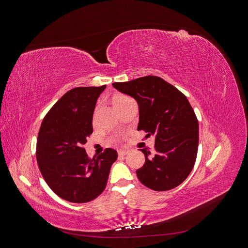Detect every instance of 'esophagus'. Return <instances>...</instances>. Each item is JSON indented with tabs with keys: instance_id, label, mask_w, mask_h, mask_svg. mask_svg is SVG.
Wrapping results in <instances>:
<instances>
[{
	"instance_id": "esophagus-1",
	"label": "esophagus",
	"mask_w": 248,
	"mask_h": 248,
	"mask_svg": "<svg viewBox=\"0 0 248 248\" xmlns=\"http://www.w3.org/2000/svg\"><path fill=\"white\" fill-rule=\"evenodd\" d=\"M128 150H119L118 151V154L120 155V156H125V155H127L128 154Z\"/></svg>"
}]
</instances>
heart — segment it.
<instances>
[{"label":"heart","instance_id":"b5f03b06","mask_svg":"<svg viewBox=\"0 0 248 248\" xmlns=\"http://www.w3.org/2000/svg\"><path fill=\"white\" fill-rule=\"evenodd\" d=\"M125 98V96H119V97H116V98L114 99V101H117V100H120V99H123Z\"/></svg>","mask_w":248,"mask_h":248}]
</instances>
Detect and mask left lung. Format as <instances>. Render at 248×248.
Instances as JSON below:
<instances>
[{"mask_svg":"<svg viewBox=\"0 0 248 248\" xmlns=\"http://www.w3.org/2000/svg\"><path fill=\"white\" fill-rule=\"evenodd\" d=\"M119 92L133 97L139 104L138 130L155 137L152 153L140 149L146 161L137 170L145 186L156 191L175 188L188 177L197 159L199 122L186 96L158 77L148 76L114 82Z\"/></svg>","mask_w":248,"mask_h":248,"instance_id":"1","label":"left lung"}]
</instances>
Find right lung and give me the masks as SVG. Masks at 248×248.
Wrapping results in <instances>:
<instances>
[{
    "label": "right lung",
    "mask_w": 248,
    "mask_h": 248,
    "mask_svg": "<svg viewBox=\"0 0 248 248\" xmlns=\"http://www.w3.org/2000/svg\"><path fill=\"white\" fill-rule=\"evenodd\" d=\"M101 87H78L64 94L44 117L37 139V163L58 197L71 202L96 199L108 183L116 150L108 148L90 159L84 145L93 132L92 120Z\"/></svg>",
    "instance_id": "obj_1"
}]
</instances>
